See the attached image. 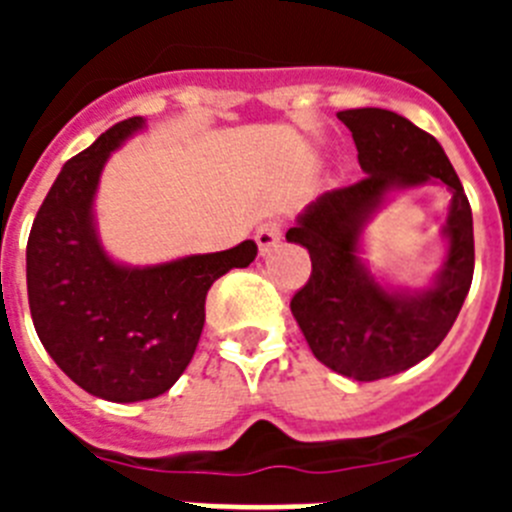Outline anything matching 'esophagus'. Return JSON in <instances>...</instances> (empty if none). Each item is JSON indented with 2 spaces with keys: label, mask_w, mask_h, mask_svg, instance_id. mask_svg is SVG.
Returning a JSON list of instances; mask_svg holds the SVG:
<instances>
[{
  "label": "esophagus",
  "mask_w": 512,
  "mask_h": 512,
  "mask_svg": "<svg viewBox=\"0 0 512 512\" xmlns=\"http://www.w3.org/2000/svg\"><path fill=\"white\" fill-rule=\"evenodd\" d=\"M279 241H282V225H279L277 220H266V223H261L259 228H256V243H259L261 256L274 251V248L279 246Z\"/></svg>",
  "instance_id": "esophagus-1"
}]
</instances>
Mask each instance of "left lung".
<instances>
[{"instance_id":"obj_1","label":"left lung","mask_w":512,"mask_h":512,"mask_svg":"<svg viewBox=\"0 0 512 512\" xmlns=\"http://www.w3.org/2000/svg\"><path fill=\"white\" fill-rule=\"evenodd\" d=\"M351 130L364 179L320 194L297 215L287 241L307 248L312 274L292 315L320 364L356 382L400 374L454 325L474 274L472 207L441 143L379 107L338 112ZM438 183L452 194L442 237L447 253L423 288L379 283L360 259L365 225L397 191Z\"/></svg>"}]
</instances>
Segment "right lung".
Here are the masks:
<instances>
[{"instance_id":"1","label":"right lung","mask_w":512,"mask_h":512,"mask_svg":"<svg viewBox=\"0 0 512 512\" xmlns=\"http://www.w3.org/2000/svg\"><path fill=\"white\" fill-rule=\"evenodd\" d=\"M143 128V117L117 122L66 161L27 238V300L40 343L71 382L110 402L171 390L200 343L207 289L259 253L243 241L130 266L104 251L94 212L99 179L112 153Z\"/></svg>"}]
</instances>
